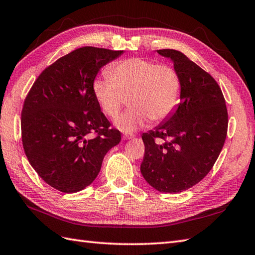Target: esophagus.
<instances>
[{"label":"esophagus","mask_w":255,"mask_h":255,"mask_svg":"<svg viewBox=\"0 0 255 255\" xmlns=\"http://www.w3.org/2000/svg\"><path fill=\"white\" fill-rule=\"evenodd\" d=\"M123 138L125 139V140H129V139H132L133 138V134H130V133H125Z\"/></svg>","instance_id":"34e87169"}]
</instances>
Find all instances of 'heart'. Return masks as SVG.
Segmentation results:
<instances>
[{
	"label": "heart",
	"mask_w": 255,
	"mask_h": 255,
	"mask_svg": "<svg viewBox=\"0 0 255 255\" xmlns=\"http://www.w3.org/2000/svg\"><path fill=\"white\" fill-rule=\"evenodd\" d=\"M108 75L94 79L93 93L104 113L112 118L119 114L129 96L131 108L115 121L122 131L132 132L150 119L163 121L180 102V78L169 65L132 57L109 68Z\"/></svg>",
	"instance_id": "heart-1"
}]
</instances>
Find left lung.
Segmentation results:
<instances>
[{
  "label": "left lung",
  "mask_w": 255,
  "mask_h": 255,
  "mask_svg": "<svg viewBox=\"0 0 255 255\" xmlns=\"http://www.w3.org/2000/svg\"><path fill=\"white\" fill-rule=\"evenodd\" d=\"M157 53L170 59L181 82L180 104L161 124L142 134V177L163 193H179L200 182L220 154L228 130L221 88L186 55L176 49ZM163 138L162 143L156 139Z\"/></svg>",
  "instance_id": "8db88e82"
}]
</instances>
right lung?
<instances>
[{
  "mask_svg": "<svg viewBox=\"0 0 255 255\" xmlns=\"http://www.w3.org/2000/svg\"><path fill=\"white\" fill-rule=\"evenodd\" d=\"M123 53L92 46L75 49L45 68L25 98V154L56 190L74 193L92 184L105 154L121 142V132L109 128L94 96L93 82L103 66Z\"/></svg>",
  "mask_w": 255,
  "mask_h": 255,
  "instance_id": "obj_1",
  "label": "right lung"
}]
</instances>
